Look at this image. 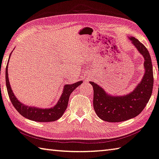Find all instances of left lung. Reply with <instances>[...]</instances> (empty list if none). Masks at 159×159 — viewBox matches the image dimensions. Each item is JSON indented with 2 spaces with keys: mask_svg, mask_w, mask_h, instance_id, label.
Here are the masks:
<instances>
[{
  "mask_svg": "<svg viewBox=\"0 0 159 159\" xmlns=\"http://www.w3.org/2000/svg\"><path fill=\"white\" fill-rule=\"evenodd\" d=\"M129 39L144 57V77L132 92L124 96L109 95L100 86L90 82L93 89V108L104 121L118 123L134 118L145 108L152 96L153 75L150 54L138 39L134 37Z\"/></svg>",
  "mask_w": 159,
  "mask_h": 159,
  "instance_id": "8db88e82",
  "label": "left lung"
}]
</instances>
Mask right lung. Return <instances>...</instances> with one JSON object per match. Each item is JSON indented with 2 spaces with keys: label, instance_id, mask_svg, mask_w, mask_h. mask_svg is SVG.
<instances>
[{
  "label": "right lung",
  "instance_id": "obj_1",
  "mask_svg": "<svg viewBox=\"0 0 159 159\" xmlns=\"http://www.w3.org/2000/svg\"><path fill=\"white\" fill-rule=\"evenodd\" d=\"M11 56L10 53V57ZM9 57V58H10ZM8 62L6 68V81L7 93H8L9 98L13 105L15 109L25 118L32 120L36 122H52L56 121L57 120L61 118L63 115L64 112L66 111L68 104L69 97L72 92L76 89L83 82L82 81H79L72 84H66L64 86L63 92H62L61 98L55 106L50 108H39L34 106H29L24 105L20 101H18L17 97H15L13 92L10 87V84L8 79V74H7V67H8Z\"/></svg>",
  "mask_w": 159,
  "mask_h": 159
}]
</instances>
